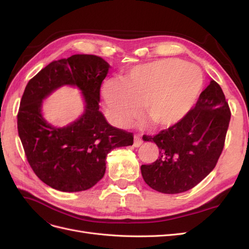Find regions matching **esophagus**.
Wrapping results in <instances>:
<instances>
[{"label":"esophagus","mask_w":249,"mask_h":249,"mask_svg":"<svg viewBox=\"0 0 249 249\" xmlns=\"http://www.w3.org/2000/svg\"><path fill=\"white\" fill-rule=\"evenodd\" d=\"M142 139L138 136V135H135L134 136V146H136V147H138V146H140L141 144H142Z\"/></svg>","instance_id":"1"}]
</instances>
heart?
<instances>
[{
  "label": "heart",
  "instance_id": "b5f03b06",
  "mask_svg": "<svg viewBox=\"0 0 249 249\" xmlns=\"http://www.w3.org/2000/svg\"><path fill=\"white\" fill-rule=\"evenodd\" d=\"M201 87L197 67L169 58L133 67L123 82H105L102 93L117 126L129 124L140 114L143 105L157 126L168 127L189 112Z\"/></svg>",
  "mask_w": 249,
  "mask_h": 249
}]
</instances>
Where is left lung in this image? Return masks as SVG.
Segmentation results:
<instances>
[{
  "mask_svg": "<svg viewBox=\"0 0 249 249\" xmlns=\"http://www.w3.org/2000/svg\"><path fill=\"white\" fill-rule=\"evenodd\" d=\"M231 110L221 87L212 80L200 93L195 107L178 123L155 136L159 158L142 165L144 182L154 190L177 194L192 189L212 171L222 153Z\"/></svg>",
  "mask_w": 249,
  "mask_h": 249,
  "instance_id": "8db88e82",
  "label": "left lung"
}]
</instances>
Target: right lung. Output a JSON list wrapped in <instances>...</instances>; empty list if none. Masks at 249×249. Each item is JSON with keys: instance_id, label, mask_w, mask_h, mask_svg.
<instances>
[{"instance_id": "obj_1", "label": "right lung", "mask_w": 249, "mask_h": 249, "mask_svg": "<svg viewBox=\"0 0 249 249\" xmlns=\"http://www.w3.org/2000/svg\"><path fill=\"white\" fill-rule=\"evenodd\" d=\"M110 65L94 55L53 61L26 86L18 113V130L30 166L44 184L62 192L84 191L101 180L112 149L132 145L133 134L112 126L100 111V92ZM63 85L77 86L86 111L64 128L41 115L42 100Z\"/></svg>"}]
</instances>
